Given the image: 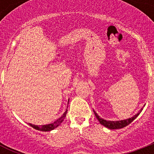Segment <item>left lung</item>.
I'll return each instance as SVG.
<instances>
[{
  "mask_svg": "<svg viewBox=\"0 0 154 154\" xmlns=\"http://www.w3.org/2000/svg\"><path fill=\"white\" fill-rule=\"evenodd\" d=\"M143 110V109H141L140 110V112L137 114H136L135 116H133V117L129 118V119H123V120H119V121H110V120H106V119H103V118L99 117V116H98V114L96 113L95 111L93 110L94 113H95V116H96L98 120L99 121V123H101L102 125H103L104 126H106L108 129H110V130H116V129H121V128H123L125 126H128V125L131 123L136 118L140 115V113L141 112V111Z\"/></svg>",
  "mask_w": 154,
  "mask_h": 154,
  "instance_id": "left-lung-1",
  "label": "left lung"
}]
</instances>
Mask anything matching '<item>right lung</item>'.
Segmentation results:
<instances>
[{
    "instance_id": "1",
    "label": "right lung",
    "mask_w": 154,
    "mask_h": 154,
    "mask_svg": "<svg viewBox=\"0 0 154 154\" xmlns=\"http://www.w3.org/2000/svg\"><path fill=\"white\" fill-rule=\"evenodd\" d=\"M69 104V103H68ZM67 111L68 110L66 109L65 112L62 114V116H61L60 118H58L57 120H55L54 123H50V124H47V125H42V126H37V125H34L31 124V123H28V125L31 126V127H33L34 129L38 130H40V131H45V132H48V131H51V130H54L56 127H58L61 123L63 122V120L65 119V116H66V114H67Z\"/></svg>"
}]
</instances>
